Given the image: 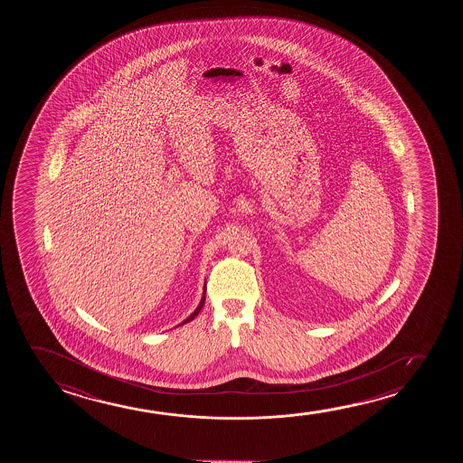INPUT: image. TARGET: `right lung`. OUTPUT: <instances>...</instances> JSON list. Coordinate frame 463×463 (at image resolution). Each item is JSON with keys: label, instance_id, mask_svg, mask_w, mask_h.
<instances>
[{"label": "right lung", "instance_id": "1", "mask_svg": "<svg viewBox=\"0 0 463 463\" xmlns=\"http://www.w3.org/2000/svg\"><path fill=\"white\" fill-rule=\"evenodd\" d=\"M203 300H205V291H203V298H201V304H199V307H197L196 310H194V313H191L190 317H186V319H184V323L182 324L190 323V321H193V319H194V317L199 315V311H201V308H203ZM182 324H180V326H182Z\"/></svg>", "mask_w": 463, "mask_h": 463}]
</instances>
